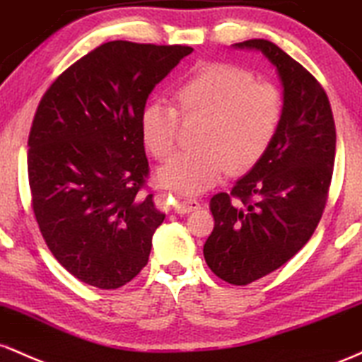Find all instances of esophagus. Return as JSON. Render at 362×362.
Masks as SVG:
<instances>
[{"instance_id": "esophagus-1", "label": "esophagus", "mask_w": 362, "mask_h": 362, "mask_svg": "<svg viewBox=\"0 0 362 362\" xmlns=\"http://www.w3.org/2000/svg\"><path fill=\"white\" fill-rule=\"evenodd\" d=\"M200 206L202 203L194 200V198H176L173 209L176 214H189V212H194V210H198Z\"/></svg>"}]
</instances>
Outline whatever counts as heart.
<instances>
[{
	"mask_svg": "<svg viewBox=\"0 0 362 362\" xmlns=\"http://www.w3.org/2000/svg\"><path fill=\"white\" fill-rule=\"evenodd\" d=\"M173 105L152 100L141 111L145 145L157 159L174 152L180 116L203 117L197 145L159 169L162 186L181 194L212 188L230 169L245 173L269 152L286 115L279 85L255 78L247 68L229 63H205L174 88Z\"/></svg>",
	"mask_w": 362,
	"mask_h": 362,
	"instance_id": "1",
	"label": "heart"
}]
</instances>
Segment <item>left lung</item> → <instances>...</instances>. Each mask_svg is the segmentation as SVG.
Returning a JSON list of instances; mask_svg holds the SVG:
<instances>
[{"label": "left lung", "instance_id": "1", "mask_svg": "<svg viewBox=\"0 0 362 362\" xmlns=\"http://www.w3.org/2000/svg\"><path fill=\"white\" fill-rule=\"evenodd\" d=\"M257 49L282 82L286 115L269 152L210 200L214 230L203 246L206 265L233 286L265 277L310 241L325 205L335 162V123L318 80L265 39L234 44Z\"/></svg>", "mask_w": 362, "mask_h": 362}]
</instances>
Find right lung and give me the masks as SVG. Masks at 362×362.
Segmentation results:
<instances>
[{
	"label": "right lung",
	"mask_w": 362,
	"mask_h": 362,
	"mask_svg": "<svg viewBox=\"0 0 362 362\" xmlns=\"http://www.w3.org/2000/svg\"><path fill=\"white\" fill-rule=\"evenodd\" d=\"M189 46L111 40L64 70L28 135V185L40 234L73 277L117 289L147 265L165 215L145 192L140 119L150 92Z\"/></svg>",
	"instance_id": "add662e5"
}]
</instances>
